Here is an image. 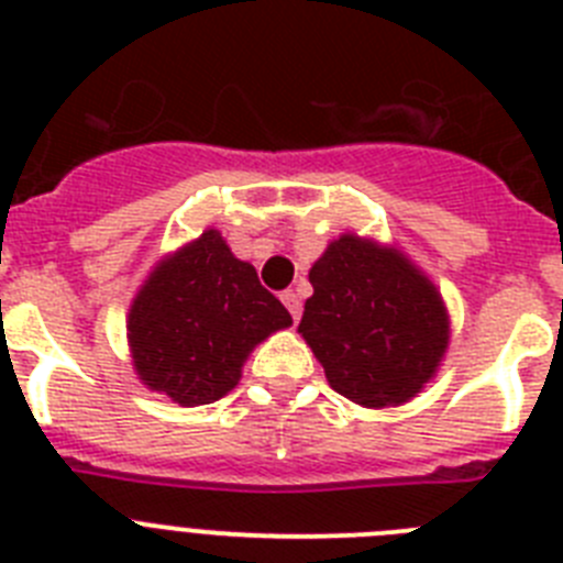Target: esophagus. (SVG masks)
Returning <instances> with one entry per match:
<instances>
[{"mask_svg": "<svg viewBox=\"0 0 563 563\" xmlns=\"http://www.w3.org/2000/svg\"><path fill=\"white\" fill-rule=\"evenodd\" d=\"M282 301H285V307L290 310L292 321H298V318H301V296H298L296 290H285L282 292Z\"/></svg>", "mask_w": 563, "mask_h": 563, "instance_id": "obj_1", "label": "esophagus"}]
</instances>
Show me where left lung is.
Masks as SVG:
<instances>
[{
    "label": "left lung",
    "mask_w": 563,
    "mask_h": 563,
    "mask_svg": "<svg viewBox=\"0 0 563 563\" xmlns=\"http://www.w3.org/2000/svg\"><path fill=\"white\" fill-rule=\"evenodd\" d=\"M310 285L298 332L338 395L383 409L429 383L449 346V316L409 258L346 233L312 265Z\"/></svg>",
    "instance_id": "1"
}]
</instances>
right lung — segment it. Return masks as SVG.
I'll return each mask as SVG.
<instances>
[{"mask_svg": "<svg viewBox=\"0 0 563 563\" xmlns=\"http://www.w3.org/2000/svg\"><path fill=\"white\" fill-rule=\"evenodd\" d=\"M292 318L220 231L166 258L129 310L134 369L180 406H206L236 386L247 352Z\"/></svg>", "mask_w": 563, "mask_h": 563, "instance_id": "obj_1", "label": "right lung"}]
</instances>
